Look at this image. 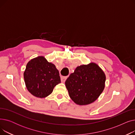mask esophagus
<instances>
[{
  "mask_svg": "<svg viewBox=\"0 0 135 135\" xmlns=\"http://www.w3.org/2000/svg\"><path fill=\"white\" fill-rule=\"evenodd\" d=\"M67 76H61V81L62 83H65L66 80L67 79Z\"/></svg>",
  "mask_w": 135,
  "mask_h": 135,
  "instance_id": "1",
  "label": "esophagus"
}]
</instances>
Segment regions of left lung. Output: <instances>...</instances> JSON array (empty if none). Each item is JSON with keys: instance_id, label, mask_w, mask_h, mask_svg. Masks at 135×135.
Listing matches in <instances>:
<instances>
[{"instance_id": "8db88e82", "label": "left lung", "mask_w": 135, "mask_h": 135, "mask_svg": "<svg viewBox=\"0 0 135 135\" xmlns=\"http://www.w3.org/2000/svg\"><path fill=\"white\" fill-rule=\"evenodd\" d=\"M105 75L97 64L77 67L65 82L70 98L77 104L87 105L96 101L104 88Z\"/></svg>"}]
</instances>
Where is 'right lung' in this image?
I'll use <instances>...</instances> for the list:
<instances>
[{
	"instance_id": "right-lung-1",
	"label": "right lung",
	"mask_w": 135,
	"mask_h": 135,
	"mask_svg": "<svg viewBox=\"0 0 135 135\" xmlns=\"http://www.w3.org/2000/svg\"><path fill=\"white\" fill-rule=\"evenodd\" d=\"M23 75L28 91L39 98L51 94L54 87L61 83L59 70L43 56L37 57L28 62Z\"/></svg>"
}]
</instances>
